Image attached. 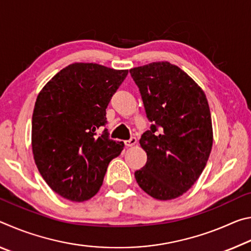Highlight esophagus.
<instances>
[{"label": "esophagus", "instance_id": "obj_1", "mask_svg": "<svg viewBox=\"0 0 251 251\" xmlns=\"http://www.w3.org/2000/svg\"><path fill=\"white\" fill-rule=\"evenodd\" d=\"M137 143V139H136V137H131L130 139H128V141H125V145L126 146H134L135 144Z\"/></svg>", "mask_w": 251, "mask_h": 251}]
</instances>
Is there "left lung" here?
Instances as JSON below:
<instances>
[{"mask_svg":"<svg viewBox=\"0 0 251 251\" xmlns=\"http://www.w3.org/2000/svg\"><path fill=\"white\" fill-rule=\"evenodd\" d=\"M129 73L154 123L139 139L147 161L135 172L136 181L152 198L171 201L196 182L209 158V105L201 87L169 62H152Z\"/></svg>","mask_w":251,"mask_h":251,"instance_id":"1","label":"left lung"}]
</instances>
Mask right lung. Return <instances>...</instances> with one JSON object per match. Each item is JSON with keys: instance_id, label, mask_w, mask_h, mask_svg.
Listing matches in <instances>:
<instances>
[{"instance_id": "right-lung-1", "label": "right lung", "mask_w": 251, "mask_h": 251, "mask_svg": "<svg viewBox=\"0 0 251 251\" xmlns=\"http://www.w3.org/2000/svg\"><path fill=\"white\" fill-rule=\"evenodd\" d=\"M128 70L73 63L53 76L37 95L32 116V150L52 190L72 201L95 196L109 161L124 143L109 139L106 108Z\"/></svg>"}]
</instances>
